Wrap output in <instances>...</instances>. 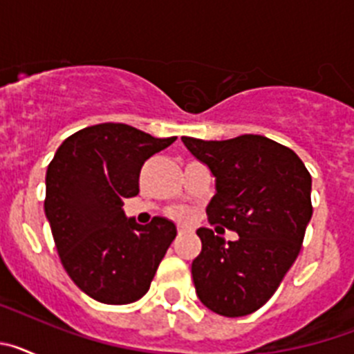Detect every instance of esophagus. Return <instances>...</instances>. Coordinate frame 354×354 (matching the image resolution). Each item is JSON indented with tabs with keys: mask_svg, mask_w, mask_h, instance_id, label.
Here are the masks:
<instances>
[{
	"mask_svg": "<svg viewBox=\"0 0 354 354\" xmlns=\"http://www.w3.org/2000/svg\"><path fill=\"white\" fill-rule=\"evenodd\" d=\"M186 232H187V228H184V227L177 228V234H179V236H183V234H186Z\"/></svg>",
	"mask_w": 354,
	"mask_h": 354,
	"instance_id": "1",
	"label": "esophagus"
}]
</instances>
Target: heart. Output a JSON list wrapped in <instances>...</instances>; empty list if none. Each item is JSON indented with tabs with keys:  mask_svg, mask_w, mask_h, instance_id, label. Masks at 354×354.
<instances>
[{
	"mask_svg": "<svg viewBox=\"0 0 354 354\" xmlns=\"http://www.w3.org/2000/svg\"><path fill=\"white\" fill-rule=\"evenodd\" d=\"M174 218H175V220H179V221H187V220H189V212L179 209V211H174Z\"/></svg>",
	"mask_w": 354,
	"mask_h": 354,
	"instance_id": "1",
	"label": "heart"
}]
</instances>
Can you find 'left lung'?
<instances>
[{
    "instance_id": "1",
    "label": "left lung",
    "mask_w": 354,
    "mask_h": 354,
    "mask_svg": "<svg viewBox=\"0 0 354 354\" xmlns=\"http://www.w3.org/2000/svg\"><path fill=\"white\" fill-rule=\"evenodd\" d=\"M216 177L207 220L239 239L225 243L198 228L202 252L192 264L200 301L225 317L253 314L270 301L290 270L312 218V177L286 145L259 134L204 142L183 136Z\"/></svg>"
}]
</instances>
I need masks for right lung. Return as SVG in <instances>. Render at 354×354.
Here are the masks:
<instances>
[{
    "label": "right lung",
    "instance_id": "1",
    "mask_svg": "<svg viewBox=\"0 0 354 354\" xmlns=\"http://www.w3.org/2000/svg\"><path fill=\"white\" fill-rule=\"evenodd\" d=\"M126 124H97L71 134L46 174L44 209L65 271L84 294L127 305L149 290L175 225L127 220L124 200L140 193L143 162L175 142Z\"/></svg>",
    "mask_w": 354,
    "mask_h": 354
}]
</instances>
